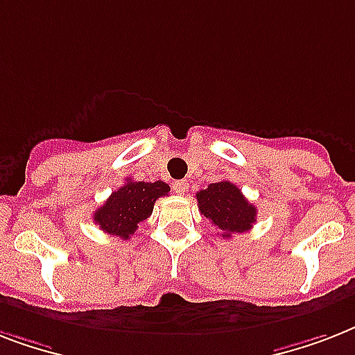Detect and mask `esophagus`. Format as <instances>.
<instances>
[{"instance_id": "obj_1", "label": "esophagus", "mask_w": 355, "mask_h": 355, "mask_svg": "<svg viewBox=\"0 0 355 355\" xmlns=\"http://www.w3.org/2000/svg\"><path fill=\"white\" fill-rule=\"evenodd\" d=\"M189 188L188 180H177V182L173 184V189L177 191V193H186Z\"/></svg>"}]
</instances>
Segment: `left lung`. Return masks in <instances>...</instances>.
<instances>
[{
  "label": "left lung",
  "instance_id": "8db88e82",
  "mask_svg": "<svg viewBox=\"0 0 355 355\" xmlns=\"http://www.w3.org/2000/svg\"><path fill=\"white\" fill-rule=\"evenodd\" d=\"M200 214L210 219L211 225L223 230V237L247 232L256 223L254 208L236 184L221 180L197 191Z\"/></svg>",
  "mask_w": 355,
  "mask_h": 355
}]
</instances>
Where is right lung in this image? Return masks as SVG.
<instances>
[{"label": "right lung", "mask_w": 355, "mask_h": 355, "mask_svg": "<svg viewBox=\"0 0 355 355\" xmlns=\"http://www.w3.org/2000/svg\"><path fill=\"white\" fill-rule=\"evenodd\" d=\"M169 186L166 182H134L127 178L118 191H114L101 208L94 214V221L103 232L128 239L139 223L153 214L156 199L166 197Z\"/></svg>", "instance_id": "add662e5"}]
</instances>
